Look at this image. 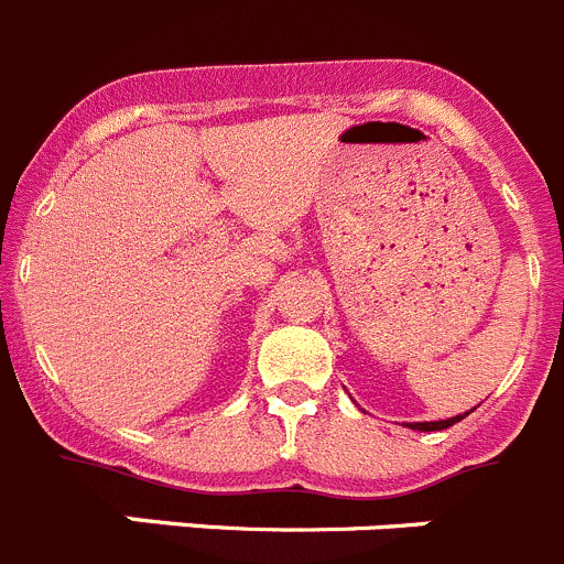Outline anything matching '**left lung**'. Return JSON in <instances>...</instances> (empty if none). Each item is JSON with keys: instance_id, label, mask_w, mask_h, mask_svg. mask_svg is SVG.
I'll use <instances>...</instances> for the list:
<instances>
[{"instance_id": "left-lung-1", "label": "left lung", "mask_w": 564, "mask_h": 564, "mask_svg": "<svg viewBox=\"0 0 564 564\" xmlns=\"http://www.w3.org/2000/svg\"><path fill=\"white\" fill-rule=\"evenodd\" d=\"M468 415V412H465ZM465 415H457V417H446V421H426V423H410V429H417V432H440V429H448L454 426L457 421H463Z\"/></svg>"}]
</instances>
